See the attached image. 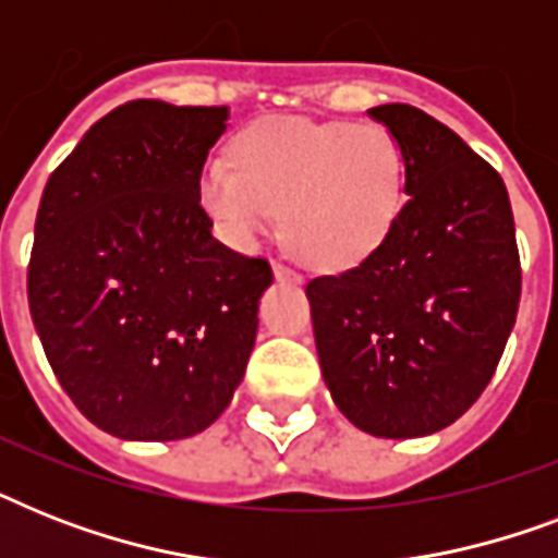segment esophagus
I'll use <instances>...</instances> for the list:
<instances>
[{
  "label": "esophagus",
  "mask_w": 558,
  "mask_h": 558,
  "mask_svg": "<svg viewBox=\"0 0 558 558\" xmlns=\"http://www.w3.org/2000/svg\"><path fill=\"white\" fill-rule=\"evenodd\" d=\"M271 271H275V280H278V283H301V275H298L295 269L283 266V263H275Z\"/></svg>",
  "instance_id": "obj_1"
}]
</instances>
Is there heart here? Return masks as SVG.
Wrapping results in <instances>:
<instances>
[{
  "mask_svg": "<svg viewBox=\"0 0 558 558\" xmlns=\"http://www.w3.org/2000/svg\"><path fill=\"white\" fill-rule=\"evenodd\" d=\"M234 165L208 159L196 199L228 245L254 248L280 222L313 269L365 263L397 226L405 153L388 126L260 118L234 138Z\"/></svg>",
  "mask_w": 558,
  "mask_h": 558,
  "instance_id": "b5f03b06",
  "label": "heart"
}]
</instances>
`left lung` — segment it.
Wrapping results in <instances>:
<instances>
[{
    "instance_id": "left-lung-1",
    "label": "left lung",
    "mask_w": 558,
    "mask_h": 558,
    "mask_svg": "<svg viewBox=\"0 0 558 558\" xmlns=\"http://www.w3.org/2000/svg\"><path fill=\"white\" fill-rule=\"evenodd\" d=\"M405 153L388 240L356 269L306 283L332 402L388 440L466 414L493 379L521 298L515 222L501 177L449 126L408 104L371 109Z\"/></svg>"
}]
</instances>
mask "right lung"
Masks as SVG:
<instances>
[{
  "instance_id": "obj_1",
  "label": "right lung",
  "mask_w": 558,
  "mask_h": 558,
  "mask_svg": "<svg viewBox=\"0 0 558 558\" xmlns=\"http://www.w3.org/2000/svg\"><path fill=\"white\" fill-rule=\"evenodd\" d=\"M228 107L130 100L39 199L28 306L81 414L121 440L205 432L243 381L269 263L214 240L196 199Z\"/></svg>"
}]
</instances>
